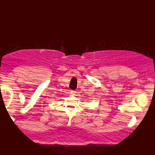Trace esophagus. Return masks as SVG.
<instances>
[{"label": "esophagus", "mask_w": 155, "mask_h": 155, "mask_svg": "<svg viewBox=\"0 0 155 155\" xmlns=\"http://www.w3.org/2000/svg\"><path fill=\"white\" fill-rule=\"evenodd\" d=\"M71 94H73V95H75L76 94V91H74V90L71 91Z\"/></svg>", "instance_id": "1"}]
</instances>
